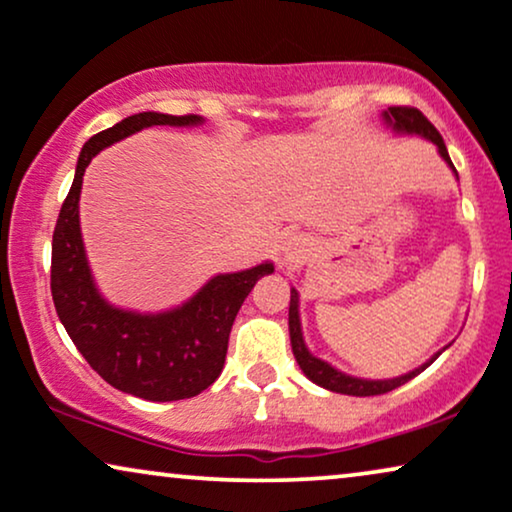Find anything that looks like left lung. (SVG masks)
Instances as JSON below:
<instances>
[{
    "instance_id": "obj_1",
    "label": "left lung",
    "mask_w": 512,
    "mask_h": 512,
    "mask_svg": "<svg viewBox=\"0 0 512 512\" xmlns=\"http://www.w3.org/2000/svg\"><path fill=\"white\" fill-rule=\"evenodd\" d=\"M381 119H384V124L391 128L393 133L398 135H419V138H424L428 142H433L435 147H438V154L445 159V163L449 168H452V173L456 175V180H459V173H456L452 159H449L447 154V147H445V140H442V135L435 131V126L428 121L424 114L419 112V109L414 107H388L386 112H381ZM288 327H290V344H292V353H295V360L302 367V372L309 377L313 384L327 388V391L332 393H344V395H358V398H365V395H381V393H388L393 391V388L407 384V381L417 377L426 370L428 365L433 363L435 358L440 356L442 351L449 349V344L445 349H440L438 353H433L431 358L426 360L424 365L414 367L412 372L407 374H400V377H393V379H363V377H353V374H346L342 370H337V367H332L330 363H325V360H320L318 356H313V353L306 349V342H304V335H302V320H299V292L295 288H290V313H288Z\"/></svg>"
}]
</instances>
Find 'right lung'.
Masks as SVG:
<instances>
[{"instance_id":"add662e5","label":"right lung","mask_w":512,"mask_h":512,"mask_svg":"<svg viewBox=\"0 0 512 512\" xmlns=\"http://www.w3.org/2000/svg\"><path fill=\"white\" fill-rule=\"evenodd\" d=\"M203 117L140 112L100 131L81 147L70 194L60 208L51 250V295L60 323L88 365L119 391L152 403L194 398L220 377L229 332L245 297L274 262L217 274L187 302L140 313L109 304L95 285L79 224L84 170L102 149L152 126H201Z\"/></svg>"}]
</instances>
